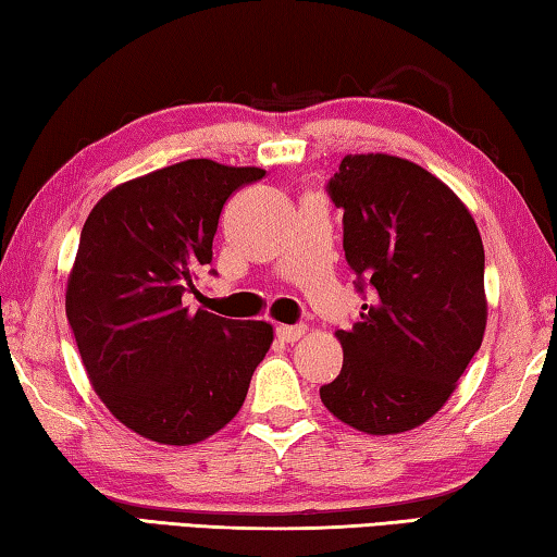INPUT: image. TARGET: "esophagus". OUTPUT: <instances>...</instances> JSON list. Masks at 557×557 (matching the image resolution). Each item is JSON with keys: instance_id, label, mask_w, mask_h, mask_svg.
Instances as JSON below:
<instances>
[{"instance_id": "34e87169", "label": "esophagus", "mask_w": 557, "mask_h": 557, "mask_svg": "<svg viewBox=\"0 0 557 557\" xmlns=\"http://www.w3.org/2000/svg\"><path fill=\"white\" fill-rule=\"evenodd\" d=\"M307 326L305 324H280L277 326V336L282 338V342H297V338L305 336Z\"/></svg>"}]
</instances>
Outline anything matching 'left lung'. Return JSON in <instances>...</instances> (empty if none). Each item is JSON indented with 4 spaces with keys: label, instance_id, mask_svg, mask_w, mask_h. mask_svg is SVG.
I'll return each mask as SVG.
<instances>
[{
    "label": "left lung",
    "instance_id": "1",
    "mask_svg": "<svg viewBox=\"0 0 557 557\" xmlns=\"http://www.w3.org/2000/svg\"><path fill=\"white\" fill-rule=\"evenodd\" d=\"M326 191L356 287L373 299L336 332L344 366L319 395L346 425L398 435L447 403L482 346V235L447 184L400 157L346 154Z\"/></svg>",
    "mask_w": 557,
    "mask_h": 557
}]
</instances>
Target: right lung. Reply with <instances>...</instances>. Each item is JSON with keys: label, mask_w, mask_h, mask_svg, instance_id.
I'll return each mask as SVG.
<instances>
[{"label": "right lung", "mask_w": 557, "mask_h": 557, "mask_svg": "<svg viewBox=\"0 0 557 557\" xmlns=\"http://www.w3.org/2000/svg\"><path fill=\"white\" fill-rule=\"evenodd\" d=\"M265 169L186 159L92 206L65 287L86 373L122 425L159 445H196L238 414L272 344L268 322L182 305L211 265L223 203Z\"/></svg>", "instance_id": "1"}]
</instances>
